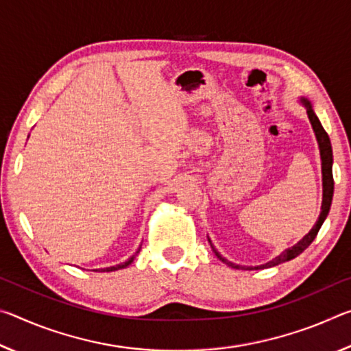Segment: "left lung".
<instances>
[{
    "label": "left lung",
    "mask_w": 351,
    "mask_h": 351,
    "mask_svg": "<svg viewBox=\"0 0 351 351\" xmlns=\"http://www.w3.org/2000/svg\"><path fill=\"white\" fill-rule=\"evenodd\" d=\"M302 104L306 106V112H308V117H310V122L313 125L314 130V134H316V139H317V144H319V150H320V159H322V186H324V197H322V207H320V215L319 219L316 221V224L313 226V229L308 232L304 239H302L297 245H294L293 247L287 249V251H283L278 257H276L274 260L268 261V263L265 265H260V266H254V268H249V266H240V265H235L232 261H228L226 260L223 255H219V252H217V249L213 247V251H215L217 257L226 263L230 268L234 269H263V268H271V266H276V265H280L283 261H288V260H293L295 258L297 255L302 254L305 251V249L311 245L313 240L316 239V235L319 232L320 226L325 221L326 215H328L330 212V207H331V199H332V190H335V181H332V150H331V142L328 134L322 127V123L317 119V116L314 114V111L311 108V104L308 102V100L302 99Z\"/></svg>",
    "instance_id": "obj_1"
}]
</instances>
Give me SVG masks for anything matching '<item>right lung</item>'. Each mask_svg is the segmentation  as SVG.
<instances>
[{
    "instance_id": "right-lung-1",
    "label": "right lung",
    "mask_w": 351,
    "mask_h": 351,
    "mask_svg": "<svg viewBox=\"0 0 351 351\" xmlns=\"http://www.w3.org/2000/svg\"><path fill=\"white\" fill-rule=\"evenodd\" d=\"M139 251H141V247L138 249V251L134 252V255H132V257H130L127 261H123V263H121V265H116V266H110V268H104V269H96L97 272H111V271H117V269H123V268H127L128 265H132L133 263V260L136 258V255L139 254Z\"/></svg>"
}]
</instances>
